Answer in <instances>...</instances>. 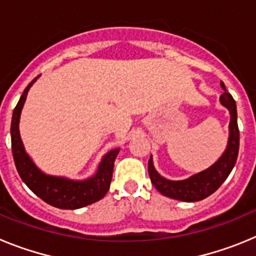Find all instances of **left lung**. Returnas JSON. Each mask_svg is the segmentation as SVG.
<instances>
[{
	"label": "left lung",
	"instance_id": "1",
	"mask_svg": "<svg viewBox=\"0 0 256 256\" xmlns=\"http://www.w3.org/2000/svg\"><path fill=\"white\" fill-rule=\"evenodd\" d=\"M224 94L220 96V102L230 110V140L226 152L222 155L220 159L212 165L209 169L201 173L192 176L191 178L184 180H168L162 178L155 170L152 165V159L148 160V176L155 188L166 198H176L180 201H200L208 198L222 186V183L227 180L230 173L236 164L240 148V130L237 126V108L236 101L232 94L226 91L224 83L220 82Z\"/></svg>",
	"mask_w": 256,
	"mask_h": 256
}]
</instances>
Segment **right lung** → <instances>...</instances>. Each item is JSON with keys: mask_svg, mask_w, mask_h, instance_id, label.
<instances>
[{"mask_svg": "<svg viewBox=\"0 0 256 256\" xmlns=\"http://www.w3.org/2000/svg\"><path fill=\"white\" fill-rule=\"evenodd\" d=\"M36 76L22 92L19 102L15 106L11 119V148H12L14 162L20 178L26 186L34 192L44 202L58 208V209H79L94 204L101 200L110 188V183L114 170V162L119 148L112 150L104 156L98 170L92 178L86 180H70L66 178L46 176L33 164L26 154L19 134L20 112L29 88L36 82Z\"/></svg>", "mask_w": 256, "mask_h": 256, "instance_id": "right-lung-1", "label": "right lung"}]
</instances>
